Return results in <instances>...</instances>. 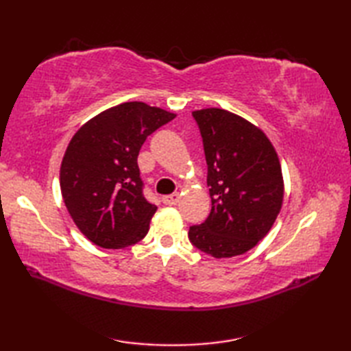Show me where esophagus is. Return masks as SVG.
<instances>
[{
    "label": "esophagus",
    "instance_id": "34e87169",
    "mask_svg": "<svg viewBox=\"0 0 351 351\" xmlns=\"http://www.w3.org/2000/svg\"><path fill=\"white\" fill-rule=\"evenodd\" d=\"M180 195L178 193H173V195H169V196H164L162 197V202L166 205H176L178 202H180Z\"/></svg>",
    "mask_w": 351,
    "mask_h": 351
}]
</instances>
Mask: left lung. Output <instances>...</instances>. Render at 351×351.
Instances as JSON below:
<instances>
[{
	"instance_id": "1",
	"label": "left lung",
	"mask_w": 351,
	"mask_h": 351,
	"mask_svg": "<svg viewBox=\"0 0 351 351\" xmlns=\"http://www.w3.org/2000/svg\"><path fill=\"white\" fill-rule=\"evenodd\" d=\"M193 117L204 138L213 206L189 238L214 258L243 255L280 213L285 185L278 152L263 130L228 110L202 108Z\"/></svg>"
}]
</instances>
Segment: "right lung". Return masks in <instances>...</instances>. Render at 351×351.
<instances>
[{"instance_id":"right-lung-1","label":"right lung","mask_w":351,"mask_h":351,"mask_svg":"<svg viewBox=\"0 0 351 351\" xmlns=\"http://www.w3.org/2000/svg\"><path fill=\"white\" fill-rule=\"evenodd\" d=\"M176 114L145 102L102 111L73 134L60 167L63 202L77 228L104 249L143 240L156 206L143 196L141 145Z\"/></svg>"}]
</instances>
